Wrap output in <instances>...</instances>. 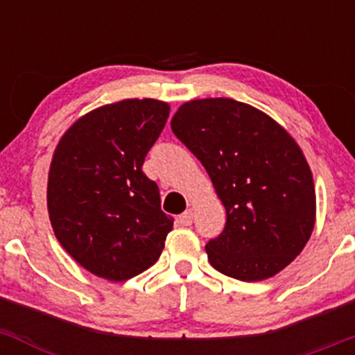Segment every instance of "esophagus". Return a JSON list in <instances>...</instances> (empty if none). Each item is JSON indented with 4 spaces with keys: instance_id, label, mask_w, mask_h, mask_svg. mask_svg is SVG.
Instances as JSON below:
<instances>
[{
    "instance_id": "1",
    "label": "esophagus",
    "mask_w": 355,
    "mask_h": 355,
    "mask_svg": "<svg viewBox=\"0 0 355 355\" xmlns=\"http://www.w3.org/2000/svg\"><path fill=\"white\" fill-rule=\"evenodd\" d=\"M178 222H180V225H191V222H193V210L189 209L185 210L183 214L178 217Z\"/></svg>"
}]
</instances>
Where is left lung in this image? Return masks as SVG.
I'll return each instance as SVG.
<instances>
[{
  "label": "left lung",
  "instance_id": "left-lung-1",
  "mask_svg": "<svg viewBox=\"0 0 355 355\" xmlns=\"http://www.w3.org/2000/svg\"><path fill=\"white\" fill-rule=\"evenodd\" d=\"M170 125L225 207V229L205 245L211 267L259 282L294 262L312 235L317 203L311 166L291 133L232 98L185 101Z\"/></svg>",
  "mask_w": 355,
  "mask_h": 355
}]
</instances>
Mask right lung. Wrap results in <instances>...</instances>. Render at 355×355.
<instances>
[{"label":"right lung","instance_id":"right-lung-1","mask_svg":"<svg viewBox=\"0 0 355 355\" xmlns=\"http://www.w3.org/2000/svg\"><path fill=\"white\" fill-rule=\"evenodd\" d=\"M168 115L170 105L153 98L103 105L80 116L53 153V232L81 267L110 282L152 267L173 229L157 183L141 170Z\"/></svg>","mask_w":355,"mask_h":355}]
</instances>
